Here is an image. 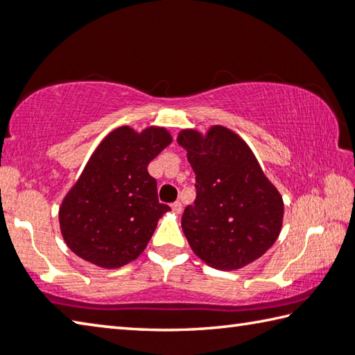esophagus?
<instances>
[{
  "instance_id": "1",
  "label": "esophagus",
  "mask_w": 355,
  "mask_h": 355,
  "mask_svg": "<svg viewBox=\"0 0 355 355\" xmlns=\"http://www.w3.org/2000/svg\"><path fill=\"white\" fill-rule=\"evenodd\" d=\"M172 208H173V211H177V213H182V209H183V207H182V202H173L172 203Z\"/></svg>"
}]
</instances>
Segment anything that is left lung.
Here are the masks:
<instances>
[{"label": "left lung", "instance_id": "1", "mask_svg": "<svg viewBox=\"0 0 355 355\" xmlns=\"http://www.w3.org/2000/svg\"><path fill=\"white\" fill-rule=\"evenodd\" d=\"M196 173L197 197L184 208L182 228L194 254L222 271L255 261L279 238L284 200L248 144L214 125L207 135L177 137Z\"/></svg>", "mask_w": 355, "mask_h": 355}]
</instances>
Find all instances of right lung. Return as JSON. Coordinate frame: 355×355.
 <instances>
[{
	"label": "right lung",
	"mask_w": 355,
	"mask_h": 355,
	"mask_svg": "<svg viewBox=\"0 0 355 355\" xmlns=\"http://www.w3.org/2000/svg\"><path fill=\"white\" fill-rule=\"evenodd\" d=\"M172 142L169 131H111L95 148L59 208L65 244L83 260L114 269L136 260L169 207L147 166Z\"/></svg>",
	"instance_id": "obj_1"
}]
</instances>
